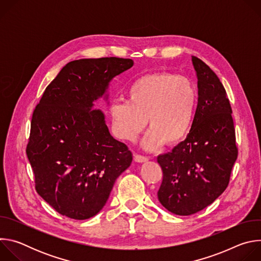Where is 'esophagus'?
<instances>
[{
    "label": "esophagus",
    "mask_w": 261,
    "mask_h": 261,
    "mask_svg": "<svg viewBox=\"0 0 261 261\" xmlns=\"http://www.w3.org/2000/svg\"><path fill=\"white\" fill-rule=\"evenodd\" d=\"M134 161L138 162V163H143V162L148 161V158H146L144 156H141V155H135L134 156Z\"/></svg>",
    "instance_id": "obj_1"
}]
</instances>
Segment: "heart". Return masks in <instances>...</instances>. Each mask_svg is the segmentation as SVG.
Masks as SVG:
<instances>
[{
	"label": "heart",
	"mask_w": 261,
	"mask_h": 261,
	"mask_svg": "<svg viewBox=\"0 0 261 261\" xmlns=\"http://www.w3.org/2000/svg\"><path fill=\"white\" fill-rule=\"evenodd\" d=\"M198 108V91L192 81L168 72L148 73L128 88L127 101L115 102L109 113L118 138L134 141L147 125L143 139L147 151L164 142L175 145L190 133Z\"/></svg>",
	"instance_id": "1"
}]
</instances>
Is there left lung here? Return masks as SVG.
I'll return each instance as SVG.
<instances>
[{"instance_id":"left-lung-1","label":"left lung","mask_w":261,"mask_h":261,"mask_svg":"<svg viewBox=\"0 0 261 261\" xmlns=\"http://www.w3.org/2000/svg\"><path fill=\"white\" fill-rule=\"evenodd\" d=\"M197 76L198 108L186 139L157 158L163 171L160 203L179 216L195 214L227 188L238 158L232 110L215 72L192 57Z\"/></svg>"}]
</instances>
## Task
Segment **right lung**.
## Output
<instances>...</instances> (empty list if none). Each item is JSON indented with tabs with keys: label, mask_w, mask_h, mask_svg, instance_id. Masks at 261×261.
Here are the masks:
<instances>
[{
	"label": "right lung",
	"mask_w": 261,
	"mask_h": 261,
	"mask_svg": "<svg viewBox=\"0 0 261 261\" xmlns=\"http://www.w3.org/2000/svg\"><path fill=\"white\" fill-rule=\"evenodd\" d=\"M133 64L115 57L72 61L34 110L27 156L35 188L63 216L97 215L132 162L128 146L110 135L104 114L93 107L99 98L107 101L109 83Z\"/></svg>",
	"instance_id": "right-lung-1"
}]
</instances>
